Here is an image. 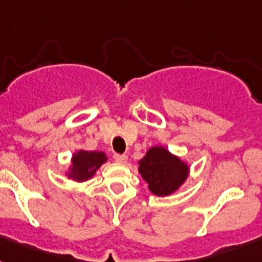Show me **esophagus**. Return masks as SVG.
<instances>
[{"mask_svg": "<svg viewBox=\"0 0 262 262\" xmlns=\"http://www.w3.org/2000/svg\"><path fill=\"white\" fill-rule=\"evenodd\" d=\"M114 160L117 163H126L127 160V156L126 155H119V154H114Z\"/></svg>", "mask_w": 262, "mask_h": 262, "instance_id": "esophagus-1", "label": "esophagus"}]
</instances>
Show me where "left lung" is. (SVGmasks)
Here are the masks:
<instances>
[{"label": "left lung", "instance_id": "8db88e82", "mask_svg": "<svg viewBox=\"0 0 262 262\" xmlns=\"http://www.w3.org/2000/svg\"><path fill=\"white\" fill-rule=\"evenodd\" d=\"M139 172L152 194L167 197L186 182L190 166L163 145H154L139 160Z\"/></svg>", "mask_w": 262, "mask_h": 262}]
</instances>
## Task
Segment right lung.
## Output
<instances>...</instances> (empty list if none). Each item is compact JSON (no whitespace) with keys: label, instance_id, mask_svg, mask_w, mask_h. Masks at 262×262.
<instances>
[{"label":"right lung","instance_id":"right-lung-1","mask_svg":"<svg viewBox=\"0 0 262 262\" xmlns=\"http://www.w3.org/2000/svg\"><path fill=\"white\" fill-rule=\"evenodd\" d=\"M106 162L107 155L104 152L77 149L72 155L71 164L65 171V175L75 182H85L92 178L100 166Z\"/></svg>","mask_w":262,"mask_h":262}]
</instances>
